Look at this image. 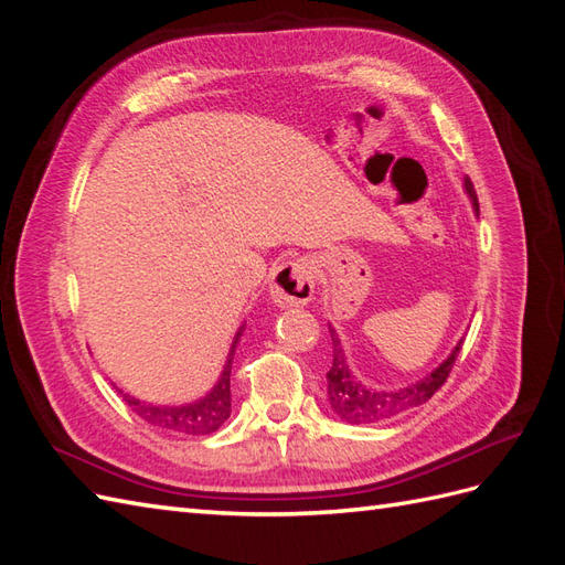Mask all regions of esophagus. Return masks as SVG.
Returning <instances> with one entry per match:
<instances>
[{
	"label": "esophagus",
	"mask_w": 565,
	"mask_h": 565,
	"mask_svg": "<svg viewBox=\"0 0 565 565\" xmlns=\"http://www.w3.org/2000/svg\"><path fill=\"white\" fill-rule=\"evenodd\" d=\"M313 297V266L305 258L285 260L270 275V299L275 307H305Z\"/></svg>",
	"instance_id": "obj_1"
}]
</instances>
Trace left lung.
Listing matches in <instances>:
<instances>
[{"mask_svg": "<svg viewBox=\"0 0 565 565\" xmlns=\"http://www.w3.org/2000/svg\"><path fill=\"white\" fill-rule=\"evenodd\" d=\"M462 186H465L467 199L472 203L475 215H479V203H477V194L470 177H465ZM328 330H330V340H333V364H330V371L326 374L328 403H330V409H333L335 415L348 424L388 422L393 417L405 415V412L412 407L429 403L431 395L446 383L452 364H456V356L462 348V338H460L458 345L450 350V354L431 371V374L422 376L419 381H412L407 386L369 388L366 383H362V379H356L352 374L338 330L333 326H328Z\"/></svg>", "mask_w": 565, "mask_h": 565, "instance_id": "8db88e82", "label": "left lung"}]
</instances>
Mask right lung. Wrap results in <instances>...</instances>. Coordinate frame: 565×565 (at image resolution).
<instances>
[{
    "mask_svg": "<svg viewBox=\"0 0 565 565\" xmlns=\"http://www.w3.org/2000/svg\"><path fill=\"white\" fill-rule=\"evenodd\" d=\"M246 323H242L235 333V340H232L227 360L223 371H220L217 381L213 383V388L196 397L191 403L182 405H158V403H146L134 397L131 393H124L117 388L124 397V403L131 407L134 415H139L146 424L156 426V429L162 431H172V434H189V436H203V434H213L217 431L230 419L232 412V395H230V374H232V360H235V350L239 345V338L244 333Z\"/></svg>",
    "mask_w": 565,
    "mask_h": 565,
    "instance_id": "right-lung-1",
    "label": "right lung"
}]
</instances>
